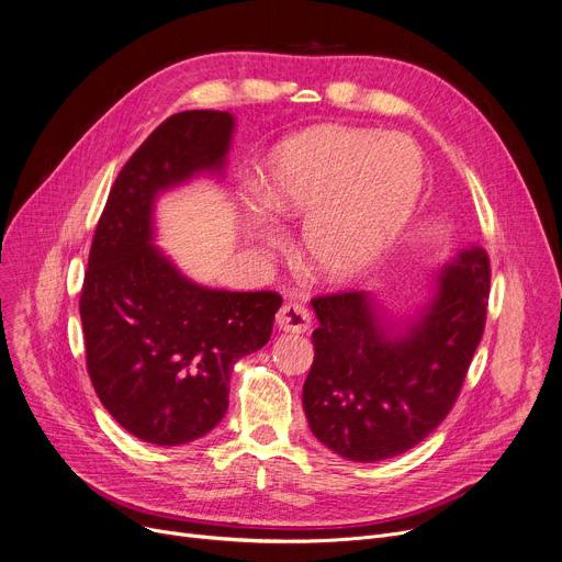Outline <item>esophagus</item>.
Returning a JSON list of instances; mask_svg holds the SVG:
<instances>
[{
    "mask_svg": "<svg viewBox=\"0 0 562 562\" xmlns=\"http://www.w3.org/2000/svg\"><path fill=\"white\" fill-rule=\"evenodd\" d=\"M277 326L285 334H306L311 328V315L302 304H283L277 313Z\"/></svg>",
    "mask_w": 562,
    "mask_h": 562,
    "instance_id": "1",
    "label": "esophagus"
}]
</instances>
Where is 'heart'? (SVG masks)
Returning <instances> with one entry per match:
<instances>
[{"label":"heart","instance_id":"heart-1","mask_svg":"<svg viewBox=\"0 0 562 562\" xmlns=\"http://www.w3.org/2000/svg\"><path fill=\"white\" fill-rule=\"evenodd\" d=\"M424 165L404 136L324 124L283 140L256 179V202L277 222L302 224V251L326 279L366 270L408 224ZM256 236L274 243L260 220Z\"/></svg>","mask_w":562,"mask_h":562}]
</instances>
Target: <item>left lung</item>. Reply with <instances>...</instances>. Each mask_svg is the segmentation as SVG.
Instances as JSON below:
<instances>
[{
	"label": "left lung",
	"mask_w": 562,
	"mask_h": 562,
	"mask_svg": "<svg viewBox=\"0 0 562 562\" xmlns=\"http://www.w3.org/2000/svg\"><path fill=\"white\" fill-rule=\"evenodd\" d=\"M438 283L436 300L400 334L368 292L313 296L319 326L302 400L324 447L376 463L413 449L449 415L485 328V249L460 251Z\"/></svg>",
	"instance_id": "1"
}]
</instances>
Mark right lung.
I'll use <instances>...</instances> for the list:
<instances>
[{
  "instance_id": "obj_1",
  "label": "right lung",
  "mask_w": 562,
  "mask_h": 562,
  "mask_svg": "<svg viewBox=\"0 0 562 562\" xmlns=\"http://www.w3.org/2000/svg\"><path fill=\"white\" fill-rule=\"evenodd\" d=\"M234 117L183 111L160 122L120 170L97 222L79 296L86 368L99 402L158 447L206 436L228 406L234 362L266 347L279 292L209 290L151 245L154 196L220 170Z\"/></svg>"
}]
</instances>
